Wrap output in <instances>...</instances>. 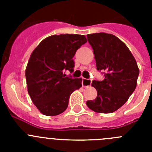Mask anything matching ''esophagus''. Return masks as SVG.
<instances>
[{
    "mask_svg": "<svg viewBox=\"0 0 152 152\" xmlns=\"http://www.w3.org/2000/svg\"><path fill=\"white\" fill-rule=\"evenodd\" d=\"M91 84V79L87 78H82V85L83 87H88Z\"/></svg>",
    "mask_w": 152,
    "mask_h": 152,
    "instance_id": "34e87169",
    "label": "esophagus"
}]
</instances>
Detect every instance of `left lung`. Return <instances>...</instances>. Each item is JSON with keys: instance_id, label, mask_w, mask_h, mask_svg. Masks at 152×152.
Here are the masks:
<instances>
[{"instance_id": "8db88e82", "label": "left lung", "mask_w": 152, "mask_h": 152, "mask_svg": "<svg viewBox=\"0 0 152 152\" xmlns=\"http://www.w3.org/2000/svg\"><path fill=\"white\" fill-rule=\"evenodd\" d=\"M87 37L94 50L96 70L104 72L103 80L92 81L97 96L88 100L87 106L96 113H110L120 108L134 92L139 68L128 47L116 36L98 33Z\"/></svg>"}]
</instances>
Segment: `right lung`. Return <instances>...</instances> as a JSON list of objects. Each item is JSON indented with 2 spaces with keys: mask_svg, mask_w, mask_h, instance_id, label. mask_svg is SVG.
Masks as SVG:
<instances>
[{
  "mask_svg": "<svg viewBox=\"0 0 152 152\" xmlns=\"http://www.w3.org/2000/svg\"><path fill=\"white\" fill-rule=\"evenodd\" d=\"M87 42L84 35H53L43 39L31 54L26 69L28 93L39 110L56 116L67 109L72 93L82 86L81 78L65 77L74 72L73 57Z\"/></svg>",
  "mask_w": 152,
  "mask_h": 152,
  "instance_id": "add662e5",
  "label": "right lung"
}]
</instances>
